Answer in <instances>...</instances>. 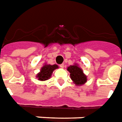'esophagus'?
I'll list each match as a JSON object with an SVG mask.
<instances>
[{
    "label": "esophagus",
    "mask_w": 122,
    "mask_h": 122,
    "mask_svg": "<svg viewBox=\"0 0 122 122\" xmlns=\"http://www.w3.org/2000/svg\"><path fill=\"white\" fill-rule=\"evenodd\" d=\"M64 64H62L60 65V68H64Z\"/></svg>",
    "instance_id": "esophagus-1"
}]
</instances>
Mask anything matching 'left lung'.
<instances>
[{"instance_id": "obj_1", "label": "left lung", "mask_w": 122, "mask_h": 122, "mask_svg": "<svg viewBox=\"0 0 122 122\" xmlns=\"http://www.w3.org/2000/svg\"><path fill=\"white\" fill-rule=\"evenodd\" d=\"M67 70L70 73V78L76 85H82L87 81V78L83 73L82 70L77 65L70 66Z\"/></svg>"}]
</instances>
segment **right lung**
I'll list each match as a JSON object with an SVG mask.
<instances>
[{"mask_svg":"<svg viewBox=\"0 0 122 122\" xmlns=\"http://www.w3.org/2000/svg\"><path fill=\"white\" fill-rule=\"evenodd\" d=\"M58 67L56 64L50 65V64H45L44 66L41 68L40 73L37 74L36 77L40 81H44L50 78L52 76L53 71Z\"/></svg>","mask_w":122,"mask_h":122,"instance_id":"obj_1","label":"right lung"}]
</instances>
